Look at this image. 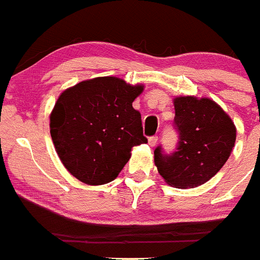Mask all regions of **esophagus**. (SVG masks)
<instances>
[{
  "instance_id": "1",
  "label": "esophagus",
  "mask_w": 260,
  "mask_h": 260,
  "mask_svg": "<svg viewBox=\"0 0 260 260\" xmlns=\"http://www.w3.org/2000/svg\"><path fill=\"white\" fill-rule=\"evenodd\" d=\"M157 141H158V138L156 137V135H153V137L148 138V144H150L151 147H155L156 144H157Z\"/></svg>"
}]
</instances>
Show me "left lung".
<instances>
[{"label": "left lung", "instance_id": "1", "mask_svg": "<svg viewBox=\"0 0 260 260\" xmlns=\"http://www.w3.org/2000/svg\"><path fill=\"white\" fill-rule=\"evenodd\" d=\"M178 143L173 153L156 147L155 164L168 185L192 189L211 180L226 162L236 142L231 117L207 98L174 99Z\"/></svg>", "mask_w": 260, "mask_h": 260}]
</instances>
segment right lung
I'll list each match as a JSON object with an SVG mask.
<instances>
[{
	"instance_id": "obj_1",
	"label": "right lung",
	"mask_w": 260,
	"mask_h": 260,
	"mask_svg": "<svg viewBox=\"0 0 260 260\" xmlns=\"http://www.w3.org/2000/svg\"><path fill=\"white\" fill-rule=\"evenodd\" d=\"M143 91L116 77H100L70 87L50 113V137L59 160L87 185L113 181L132 156L147 143L141 113L133 102Z\"/></svg>"
}]
</instances>
